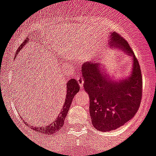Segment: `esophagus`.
<instances>
[{"mask_svg":"<svg viewBox=\"0 0 156 156\" xmlns=\"http://www.w3.org/2000/svg\"><path fill=\"white\" fill-rule=\"evenodd\" d=\"M77 81H78V83H79L80 87L82 88V87H83V79L82 77L79 76V77H77Z\"/></svg>","mask_w":156,"mask_h":156,"instance_id":"1","label":"esophagus"}]
</instances>
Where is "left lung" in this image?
<instances>
[{
  "instance_id": "8db88e82",
  "label": "left lung",
  "mask_w": 156,
  "mask_h": 156,
  "mask_svg": "<svg viewBox=\"0 0 156 156\" xmlns=\"http://www.w3.org/2000/svg\"><path fill=\"white\" fill-rule=\"evenodd\" d=\"M111 49H119L131 57L129 73L120 78L109 76L99 63H85L82 67L84 90L90 97L92 123L99 131L109 132L125 125L136 115L142 99L140 66L126 40L115 32L109 35Z\"/></svg>"
}]
</instances>
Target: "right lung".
<instances>
[{
    "label": "right lung",
    "mask_w": 156,
    "mask_h": 156,
    "mask_svg": "<svg viewBox=\"0 0 156 156\" xmlns=\"http://www.w3.org/2000/svg\"><path fill=\"white\" fill-rule=\"evenodd\" d=\"M27 42V41H26ZM24 47V46H23ZM17 50V53H20L21 51V49ZM15 58H17V56L15 55ZM66 97H65V102L63 105L61 110H60L59 115L56 117L54 120L49 125L46 126L38 127V126H32L34 127V129L35 131L41 133H44L47 135H51L54 134L55 133H57V131L63 127V124H64L65 119H66V115H67L68 112H69V106H70L71 103H72L73 97L76 96L78 92L80 91V86L78 82L76 79H70L67 83H66Z\"/></svg>",
    "instance_id": "right-lung-1"
}]
</instances>
